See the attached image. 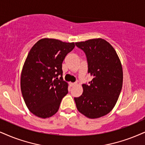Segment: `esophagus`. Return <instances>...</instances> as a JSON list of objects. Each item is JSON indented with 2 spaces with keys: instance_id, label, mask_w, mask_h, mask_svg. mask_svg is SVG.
Here are the masks:
<instances>
[{
  "instance_id": "obj_1",
  "label": "esophagus",
  "mask_w": 145,
  "mask_h": 145,
  "mask_svg": "<svg viewBox=\"0 0 145 145\" xmlns=\"http://www.w3.org/2000/svg\"><path fill=\"white\" fill-rule=\"evenodd\" d=\"M76 85V83H71V82L69 83V86H70L71 87H73V86H74Z\"/></svg>"
}]
</instances>
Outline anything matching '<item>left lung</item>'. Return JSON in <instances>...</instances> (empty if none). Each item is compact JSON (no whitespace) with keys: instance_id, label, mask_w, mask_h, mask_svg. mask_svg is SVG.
<instances>
[{"instance_id":"8db88e82","label":"left lung","mask_w":145,"mask_h":145,"mask_svg":"<svg viewBox=\"0 0 145 145\" xmlns=\"http://www.w3.org/2000/svg\"><path fill=\"white\" fill-rule=\"evenodd\" d=\"M86 55L88 73L93 77L89 85L82 84L83 93L74 98L78 110L89 118L108 114L116 105L123 82V71L114 47L101 38L77 42Z\"/></svg>"}]
</instances>
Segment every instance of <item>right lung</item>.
<instances>
[{
    "instance_id": "add662e5",
    "label": "right lung",
    "mask_w": 145,
    "mask_h": 145,
    "mask_svg": "<svg viewBox=\"0 0 145 145\" xmlns=\"http://www.w3.org/2000/svg\"><path fill=\"white\" fill-rule=\"evenodd\" d=\"M75 43L43 38L29 51L21 75V89L29 111L41 118L54 115L68 93L62 63ZM61 76L60 79L58 78Z\"/></svg>"
}]
</instances>
